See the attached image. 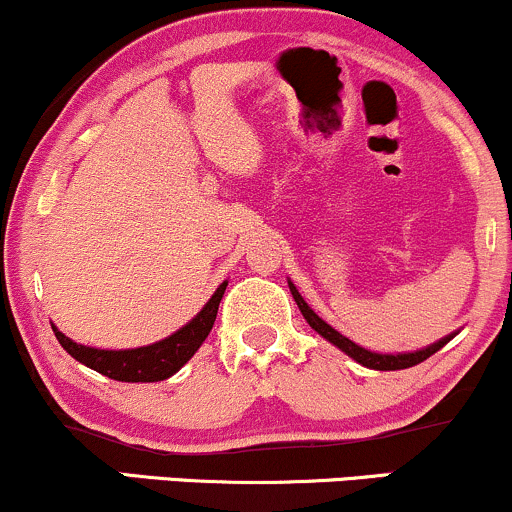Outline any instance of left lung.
Listing matches in <instances>:
<instances>
[{"instance_id": "obj_1", "label": "left lung", "mask_w": 512, "mask_h": 512, "mask_svg": "<svg viewBox=\"0 0 512 512\" xmlns=\"http://www.w3.org/2000/svg\"><path fill=\"white\" fill-rule=\"evenodd\" d=\"M289 289L293 293V298H296V303H298V308H301L303 317H305V320H308V325L313 327L317 334H322V337H325V339H330L334 346H339V349H342L344 354H349L351 358H354V361H358V363H361V366H366V368H373V370H402V368H411V366H416V363L426 361L428 356L436 354V351L443 349V346L452 339V337H445V339H440L438 344L428 346V349L414 351V354H397V356H392V354H373V351L363 349V346H358V344L351 342V339H346L344 334H339L337 330H332V327L327 325V322L322 320V317H317L313 310L308 308V303L303 301V296L296 291V286H293L291 281H289Z\"/></svg>"}]
</instances>
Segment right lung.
<instances>
[{
  "label": "right lung",
  "mask_w": 512,
  "mask_h": 512,
  "mask_svg": "<svg viewBox=\"0 0 512 512\" xmlns=\"http://www.w3.org/2000/svg\"><path fill=\"white\" fill-rule=\"evenodd\" d=\"M226 286L228 281H223L214 296L209 298V303L202 308V313L192 322H187L182 330L170 334L163 342L142 346V349H91V346H81L64 337L62 332H57V327H52V330H55V337L62 344V349L84 366L98 370V373L108 375L113 380H120V383H158V380H166L173 373H178L195 356L204 339L209 337Z\"/></svg>",
  "instance_id": "add662e5"
}]
</instances>
